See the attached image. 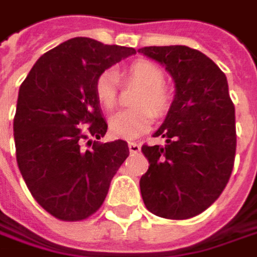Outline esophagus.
I'll use <instances>...</instances> for the list:
<instances>
[{"mask_svg":"<svg viewBox=\"0 0 257 257\" xmlns=\"http://www.w3.org/2000/svg\"><path fill=\"white\" fill-rule=\"evenodd\" d=\"M129 151L132 153V154H137V153H140V150H141V147H140V144L137 143H129Z\"/></svg>","mask_w":257,"mask_h":257,"instance_id":"esophagus-1","label":"esophagus"}]
</instances>
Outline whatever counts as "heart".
I'll list each match as a JSON object with an SVG mask.
<instances>
[{
  "label": "heart",
  "instance_id": "obj_1",
  "mask_svg": "<svg viewBox=\"0 0 257 257\" xmlns=\"http://www.w3.org/2000/svg\"><path fill=\"white\" fill-rule=\"evenodd\" d=\"M125 83L141 85L134 104L138 107L116 113L109 122V131L114 138L132 140L148 132L156 119L169 112L173 103V91L164 84V71L157 64L138 59L120 72ZM119 78L113 69H104L94 81V94L100 106L106 110L114 109L117 103Z\"/></svg>",
  "mask_w": 257,
  "mask_h": 257
}]
</instances>
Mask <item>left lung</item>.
Masks as SVG:
<instances>
[{"label":"left lung","instance_id":"1","mask_svg":"<svg viewBox=\"0 0 257 257\" xmlns=\"http://www.w3.org/2000/svg\"><path fill=\"white\" fill-rule=\"evenodd\" d=\"M161 62L176 83V96L154 137L164 145L144 144L150 166L140 180L147 209L167 219L199 215L219 198L233 172L235 114L225 74L189 46L138 49Z\"/></svg>","mask_w":257,"mask_h":257}]
</instances>
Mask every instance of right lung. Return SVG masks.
<instances>
[{
    "label": "right lung",
    "mask_w": 257,
    "mask_h": 257,
    "mask_svg": "<svg viewBox=\"0 0 257 257\" xmlns=\"http://www.w3.org/2000/svg\"><path fill=\"white\" fill-rule=\"evenodd\" d=\"M134 53V48L94 39H69L42 55L20 85L13 125L16 159L32 196L55 218L91 217L129 156L123 140L98 141L107 123L94 81Z\"/></svg>",
    "instance_id": "right-lung-1"
}]
</instances>
